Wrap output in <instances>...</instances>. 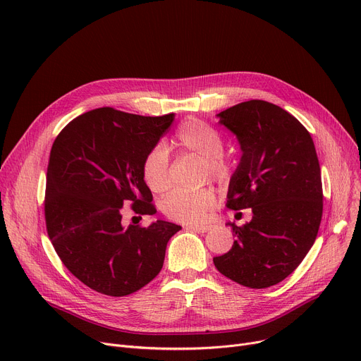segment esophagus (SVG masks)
Masks as SVG:
<instances>
[{
  "label": "esophagus",
  "instance_id": "34e87169",
  "mask_svg": "<svg viewBox=\"0 0 361 361\" xmlns=\"http://www.w3.org/2000/svg\"><path fill=\"white\" fill-rule=\"evenodd\" d=\"M185 228L192 230V231H197V233H207L212 228V226L211 225H187Z\"/></svg>",
  "mask_w": 361,
  "mask_h": 361
}]
</instances>
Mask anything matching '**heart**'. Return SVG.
<instances>
[{"label": "heart", "instance_id": "heart-1", "mask_svg": "<svg viewBox=\"0 0 361 361\" xmlns=\"http://www.w3.org/2000/svg\"><path fill=\"white\" fill-rule=\"evenodd\" d=\"M173 145L183 150L192 152L204 161V177L222 183L231 176V162L224 154V137L211 124L197 118H188L177 128ZM142 177L150 192L162 193L171 184L169 155L164 145H157L149 150L142 164ZM216 203V195L211 188H200L190 192L177 188L162 202L164 215L178 222H202L207 218Z\"/></svg>", "mask_w": 361, "mask_h": 361}]
</instances>
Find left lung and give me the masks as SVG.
I'll use <instances>...</instances> for the list:
<instances>
[{"instance_id": "left-lung-1", "label": "left lung", "mask_w": 361, "mask_h": 361, "mask_svg": "<svg viewBox=\"0 0 361 361\" xmlns=\"http://www.w3.org/2000/svg\"><path fill=\"white\" fill-rule=\"evenodd\" d=\"M237 136L243 157L226 207H252L237 240L214 257L215 268L249 288H268L291 275L313 245L324 212L320 166L307 128L278 105L252 99L218 114Z\"/></svg>"}]
</instances>
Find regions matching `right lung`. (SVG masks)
Segmentation results:
<instances>
[{
    "label": "right lung",
    "instance_id": "1",
    "mask_svg": "<svg viewBox=\"0 0 361 361\" xmlns=\"http://www.w3.org/2000/svg\"><path fill=\"white\" fill-rule=\"evenodd\" d=\"M174 120L109 106L71 120L51 147L45 224L64 267L86 287L111 297L143 288L162 269L166 243L180 225L157 221L123 225V206L136 215L157 207L142 164ZM136 218V216H133Z\"/></svg>",
    "mask_w": 361,
    "mask_h": 361
}]
</instances>
